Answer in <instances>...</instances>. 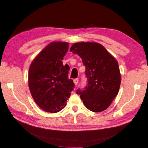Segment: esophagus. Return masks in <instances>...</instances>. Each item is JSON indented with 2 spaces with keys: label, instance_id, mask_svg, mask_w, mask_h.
I'll list each match as a JSON object with an SVG mask.
<instances>
[{
  "label": "esophagus",
  "instance_id": "34e87169",
  "mask_svg": "<svg viewBox=\"0 0 148 148\" xmlns=\"http://www.w3.org/2000/svg\"><path fill=\"white\" fill-rule=\"evenodd\" d=\"M73 83L75 84V85H77L78 83V78H76L73 79Z\"/></svg>",
  "mask_w": 148,
  "mask_h": 148
}]
</instances>
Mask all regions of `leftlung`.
<instances>
[{
  "mask_svg": "<svg viewBox=\"0 0 148 148\" xmlns=\"http://www.w3.org/2000/svg\"><path fill=\"white\" fill-rule=\"evenodd\" d=\"M70 51L78 54L86 67L88 86L78 89L83 104L92 112L104 111L117 96L121 83L119 64L105 47L96 42L74 43Z\"/></svg>",
  "mask_w": 148,
  "mask_h": 148,
  "instance_id": "1",
  "label": "left lung"
}]
</instances>
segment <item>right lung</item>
Here are the masks:
<instances>
[{
	"mask_svg": "<svg viewBox=\"0 0 148 148\" xmlns=\"http://www.w3.org/2000/svg\"><path fill=\"white\" fill-rule=\"evenodd\" d=\"M68 49V42H52L30 65V92L38 106L47 112L56 113L64 109L73 89V80L68 78L69 67L62 62Z\"/></svg>",
	"mask_w": 148,
	"mask_h": 148,
	"instance_id": "right-lung-1",
	"label": "right lung"
}]
</instances>
